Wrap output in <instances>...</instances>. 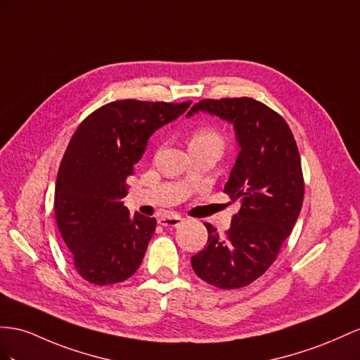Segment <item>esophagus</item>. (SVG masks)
Wrapping results in <instances>:
<instances>
[{
  "mask_svg": "<svg viewBox=\"0 0 360 360\" xmlns=\"http://www.w3.org/2000/svg\"><path fill=\"white\" fill-rule=\"evenodd\" d=\"M182 222V219L176 214H165V216H161L158 219V224L162 225V226H170V228H174V226H179Z\"/></svg>",
  "mask_w": 360,
  "mask_h": 360,
  "instance_id": "1",
  "label": "esophagus"
}]
</instances>
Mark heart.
<instances>
[{
    "label": "heart",
    "instance_id": "obj_1",
    "mask_svg": "<svg viewBox=\"0 0 360 360\" xmlns=\"http://www.w3.org/2000/svg\"><path fill=\"white\" fill-rule=\"evenodd\" d=\"M191 144H214L220 150L224 149V138L214 127L202 126L191 136ZM190 144V146H191Z\"/></svg>",
    "mask_w": 360,
    "mask_h": 360
}]
</instances>
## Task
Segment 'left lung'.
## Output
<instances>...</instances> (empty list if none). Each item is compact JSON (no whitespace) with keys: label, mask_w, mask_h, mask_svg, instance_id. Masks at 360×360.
Here are the masks:
<instances>
[{"label":"left lung","mask_w":360,"mask_h":360,"mask_svg":"<svg viewBox=\"0 0 360 360\" xmlns=\"http://www.w3.org/2000/svg\"><path fill=\"white\" fill-rule=\"evenodd\" d=\"M198 110L233 123L240 146L225 193L242 204L224 236L205 222L208 240L191 257L199 278L219 289H240L271 268L297 222L304 178L297 141L285 120L251 97L204 98Z\"/></svg>","instance_id":"1"}]
</instances>
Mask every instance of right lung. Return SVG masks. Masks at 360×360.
<instances>
[{
	"instance_id": "right-lung-1",
	"label": "right lung",
	"mask_w": 360,
	"mask_h": 360,
	"mask_svg": "<svg viewBox=\"0 0 360 360\" xmlns=\"http://www.w3.org/2000/svg\"><path fill=\"white\" fill-rule=\"evenodd\" d=\"M191 101H110L79 124L63 155L54 190V216L82 278L106 285L140 268L156 219L123 205L147 140L186 112Z\"/></svg>"
}]
</instances>
